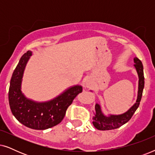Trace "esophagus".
Returning <instances> with one entry per match:
<instances>
[{
  "instance_id": "1",
  "label": "esophagus",
  "mask_w": 155,
  "mask_h": 155,
  "mask_svg": "<svg viewBox=\"0 0 155 155\" xmlns=\"http://www.w3.org/2000/svg\"><path fill=\"white\" fill-rule=\"evenodd\" d=\"M83 84L85 85L87 87H90L92 85V81H91L90 78H85L83 80Z\"/></svg>"
}]
</instances>
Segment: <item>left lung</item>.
Masks as SVG:
<instances>
[{"label": "left lung", "mask_w": 155, "mask_h": 155, "mask_svg": "<svg viewBox=\"0 0 155 155\" xmlns=\"http://www.w3.org/2000/svg\"><path fill=\"white\" fill-rule=\"evenodd\" d=\"M134 67L136 70L137 75H138V90H137V96L135 103L129 109L128 111L121 114H108L105 115L101 111V106L97 103L95 104L94 112L93 111L94 116L92 117V124L97 129L100 130H113L120 127L126 124L130 119L135 111L139 107L140 101L141 100L143 91L145 84V78L143 73V63L137 57L134 59ZM92 92V90H90Z\"/></svg>", "instance_id": "left-lung-1"}]
</instances>
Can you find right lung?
<instances>
[{
  "label": "right lung",
  "instance_id": "right-lung-1",
  "mask_svg": "<svg viewBox=\"0 0 155 155\" xmlns=\"http://www.w3.org/2000/svg\"><path fill=\"white\" fill-rule=\"evenodd\" d=\"M32 55L31 51L21 57L10 80L8 99L12 114L19 122L35 130L52 128L63 119L68 107L74 98L82 92L80 84L71 86L62 93L46 101L27 98L22 92V82L27 63Z\"/></svg>",
  "mask_w": 155,
  "mask_h": 155
}]
</instances>
